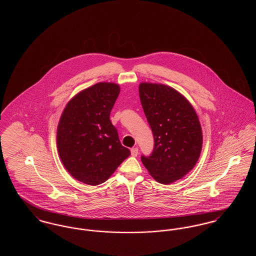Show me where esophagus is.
<instances>
[{
  "label": "esophagus",
  "instance_id": "obj_1",
  "mask_svg": "<svg viewBox=\"0 0 256 256\" xmlns=\"http://www.w3.org/2000/svg\"><path fill=\"white\" fill-rule=\"evenodd\" d=\"M130 152H132V156H137V154H138V148H132V150H130Z\"/></svg>",
  "mask_w": 256,
  "mask_h": 256
}]
</instances>
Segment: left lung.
<instances>
[{
	"mask_svg": "<svg viewBox=\"0 0 256 256\" xmlns=\"http://www.w3.org/2000/svg\"><path fill=\"white\" fill-rule=\"evenodd\" d=\"M139 96L154 145L141 160L158 182L180 180L194 168L202 146V128L195 110L169 86L143 82Z\"/></svg>",
	"mask_w": 256,
	"mask_h": 256,
	"instance_id": "obj_1",
	"label": "left lung"
}]
</instances>
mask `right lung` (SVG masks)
Wrapping results in <instances>:
<instances>
[{
    "instance_id": "obj_1",
    "label": "right lung",
    "mask_w": 256,
    "mask_h": 256,
    "mask_svg": "<svg viewBox=\"0 0 256 256\" xmlns=\"http://www.w3.org/2000/svg\"><path fill=\"white\" fill-rule=\"evenodd\" d=\"M119 93V86L100 82L74 96L61 115L56 135L61 161L88 185L104 182L130 154L110 119Z\"/></svg>"
}]
</instances>
